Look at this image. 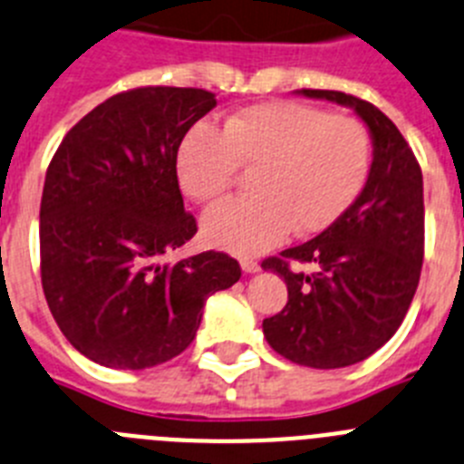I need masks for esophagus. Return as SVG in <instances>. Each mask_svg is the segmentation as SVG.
<instances>
[{
	"mask_svg": "<svg viewBox=\"0 0 464 464\" xmlns=\"http://www.w3.org/2000/svg\"><path fill=\"white\" fill-rule=\"evenodd\" d=\"M240 268H242V273L254 275V273H258V270H261V266H258V263L254 261V258H242Z\"/></svg>",
	"mask_w": 464,
	"mask_h": 464,
	"instance_id": "1",
	"label": "esophagus"
}]
</instances>
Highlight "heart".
Segmentation results:
<instances>
[{
  "label": "heart",
  "instance_id": "1",
  "mask_svg": "<svg viewBox=\"0 0 464 464\" xmlns=\"http://www.w3.org/2000/svg\"><path fill=\"white\" fill-rule=\"evenodd\" d=\"M240 166L254 169L245 198H228L201 217L208 245L256 254L294 233L312 236L344 215L372 166L365 124L298 102L242 108L222 131L196 124L175 157L180 189L196 203L215 201Z\"/></svg>",
  "mask_w": 464,
  "mask_h": 464
}]
</instances>
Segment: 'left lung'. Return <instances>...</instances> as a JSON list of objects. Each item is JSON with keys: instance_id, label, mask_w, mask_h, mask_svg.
Segmentation results:
<instances>
[{"instance_id": "obj_1", "label": "left lung", "mask_w": 464, "mask_h": 464, "mask_svg": "<svg viewBox=\"0 0 464 464\" xmlns=\"http://www.w3.org/2000/svg\"><path fill=\"white\" fill-rule=\"evenodd\" d=\"M353 108L372 139V166L356 201L312 240L263 261L286 282L289 303L263 319L279 356L316 370L353 365L382 349L402 324L423 266V173L391 120L335 90H298ZM310 265L312 274L291 271Z\"/></svg>"}]
</instances>
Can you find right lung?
I'll use <instances>...</instances> for the list:
<instances>
[{"label":"right lung","mask_w":464,"mask_h":464,"mask_svg":"<svg viewBox=\"0 0 464 464\" xmlns=\"http://www.w3.org/2000/svg\"><path fill=\"white\" fill-rule=\"evenodd\" d=\"M217 106L194 87H139L106 99L64 136L41 196V282L60 331L90 361L145 370L194 340L203 304L240 279L236 258L166 263L196 233L175 157Z\"/></svg>","instance_id":"1"}]
</instances>
